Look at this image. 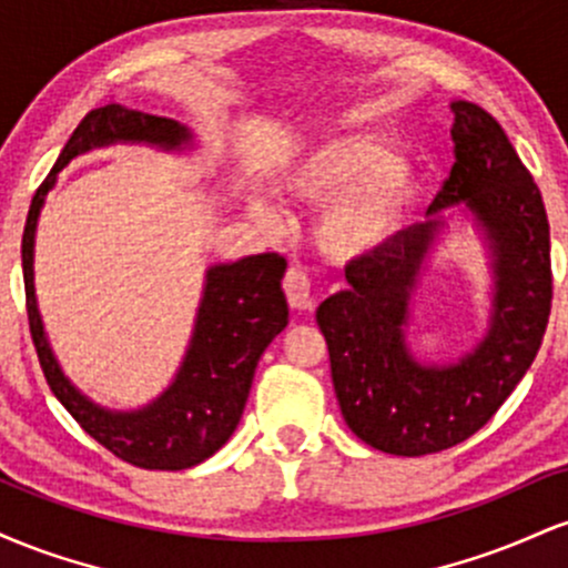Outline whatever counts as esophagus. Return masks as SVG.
I'll list each match as a JSON object with an SVG mask.
<instances>
[{
	"label": "esophagus",
	"instance_id": "34e87169",
	"mask_svg": "<svg viewBox=\"0 0 568 568\" xmlns=\"http://www.w3.org/2000/svg\"><path fill=\"white\" fill-rule=\"evenodd\" d=\"M283 291H285V298H288V304H291L296 312L312 310L310 277H306L304 272L298 270V266H291V270L285 272V277H283Z\"/></svg>",
	"mask_w": 568,
	"mask_h": 568
}]
</instances>
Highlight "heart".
I'll return each instance as SVG.
<instances>
[{
  "mask_svg": "<svg viewBox=\"0 0 568 568\" xmlns=\"http://www.w3.org/2000/svg\"><path fill=\"white\" fill-rule=\"evenodd\" d=\"M291 197L323 202L317 213V245L328 256L363 258L379 251L403 224L416 184L408 168L395 165L389 143L374 139H338L298 162L285 179ZM256 216L270 221L272 211L256 205Z\"/></svg>",
  "mask_w": 568,
  "mask_h": 568,
  "instance_id": "heart-1",
  "label": "heart"
}]
</instances>
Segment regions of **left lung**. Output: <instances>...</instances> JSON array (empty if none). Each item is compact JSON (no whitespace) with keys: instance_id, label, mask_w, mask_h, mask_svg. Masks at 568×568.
I'll use <instances>...</instances> for the list:
<instances>
[{"instance_id":"1","label":"left lung","mask_w":568,"mask_h":568,"mask_svg":"<svg viewBox=\"0 0 568 568\" xmlns=\"http://www.w3.org/2000/svg\"><path fill=\"white\" fill-rule=\"evenodd\" d=\"M454 165L429 216L467 202L497 253L494 325L456 366L408 355V291L438 221L408 226L379 251L349 262V288L317 310L344 422L371 448L425 456L467 440L497 414L537 357L552 304L550 224L531 173L491 114L452 103Z\"/></svg>"}]
</instances>
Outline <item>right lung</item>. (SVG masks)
I'll list each match as a JSON object with an SVG mask.
<instances>
[{
    "mask_svg": "<svg viewBox=\"0 0 568 568\" xmlns=\"http://www.w3.org/2000/svg\"><path fill=\"white\" fill-rule=\"evenodd\" d=\"M186 139V128L165 116L130 112L114 101L90 109L71 133L53 171L39 184L23 226L26 315L44 379L90 438L101 443L116 459L141 470H186L216 454L230 440L243 416L258 357L288 325V304L280 288L288 262L280 253H262L243 262L213 266L207 272L197 328L179 379L149 408L135 414H109L71 387L48 347L31 272L34 230L39 207L53 186L55 173L84 149L112 141H154L173 149Z\"/></svg>",
    "mask_w": 568,
    "mask_h": 568,
    "instance_id": "add662e5",
    "label": "right lung"
}]
</instances>
